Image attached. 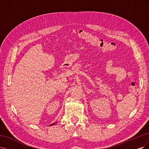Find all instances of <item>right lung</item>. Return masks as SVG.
Segmentation results:
<instances>
[{"mask_svg": "<svg viewBox=\"0 0 149 149\" xmlns=\"http://www.w3.org/2000/svg\"><path fill=\"white\" fill-rule=\"evenodd\" d=\"M55 123H56H56H52V124H51V125H49V126H52V125H54Z\"/></svg>", "mask_w": 149, "mask_h": 149, "instance_id": "right-lung-1", "label": "right lung"}]
</instances>
